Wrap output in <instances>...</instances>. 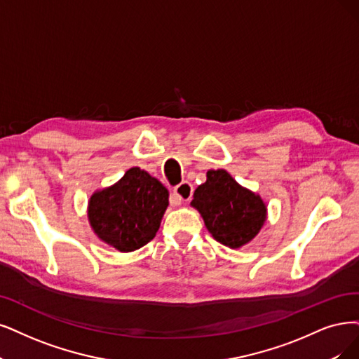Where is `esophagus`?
<instances>
[{"mask_svg": "<svg viewBox=\"0 0 359 359\" xmlns=\"http://www.w3.org/2000/svg\"><path fill=\"white\" fill-rule=\"evenodd\" d=\"M192 192H194L192 184L189 182H182L177 184V187H175V189H172V196H175L176 204H180L182 201L191 200Z\"/></svg>", "mask_w": 359, "mask_h": 359, "instance_id": "34e87169", "label": "esophagus"}]
</instances>
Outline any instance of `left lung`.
I'll list each match as a JSON object with an SVG mask.
<instances>
[{
	"mask_svg": "<svg viewBox=\"0 0 359 359\" xmlns=\"http://www.w3.org/2000/svg\"><path fill=\"white\" fill-rule=\"evenodd\" d=\"M191 205L200 211L215 240L231 248L250 243L266 222V204L236 183L226 170H208Z\"/></svg>",
	"mask_w": 359,
	"mask_h": 359,
	"instance_id": "1",
	"label": "left lung"
}]
</instances>
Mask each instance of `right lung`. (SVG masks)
<instances>
[{
	"mask_svg": "<svg viewBox=\"0 0 359 359\" xmlns=\"http://www.w3.org/2000/svg\"><path fill=\"white\" fill-rule=\"evenodd\" d=\"M167 207L164 184L133 167L112 187L91 195L88 220L103 243L128 253L154 240Z\"/></svg>",
	"mask_w": 359,
	"mask_h": 359,
	"instance_id": "1",
	"label": "right lung"
}]
</instances>
